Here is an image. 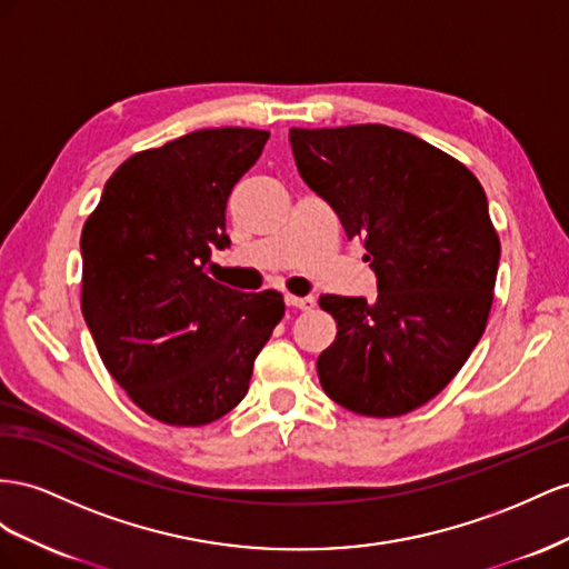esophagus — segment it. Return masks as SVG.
Wrapping results in <instances>:
<instances>
[{"instance_id": "obj_1", "label": "esophagus", "mask_w": 569, "mask_h": 569, "mask_svg": "<svg viewBox=\"0 0 569 569\" xmlns=\"http://www.w3.org/2000/svg\"><path fill=\"white\" fill-rule=\"evenodd\" d=\"M286 302H288L290 307H296V310H300V312L312 310V307L317 305L312 296H305V298H300V296H288V300H286Z\"/></svg>"}]
</instances>
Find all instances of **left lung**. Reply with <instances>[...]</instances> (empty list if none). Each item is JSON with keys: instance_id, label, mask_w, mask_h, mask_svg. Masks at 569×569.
Listing matches in <instances>:
<instances>
[{"instance_id": "1", "label": "left lung", "mask_w": 569, "mask_h": 569, "mask_svg": "<svg viewBox=\"0 0 569 569\" xmlns=\"http://www.w3.org/2000/svg\"><path fill=\"white\" fill-rule=\"evenodd\" d=\"M302 181L360 238L379 296H321L336 340L319 355L327 396L365 417H400L458 375L489 321L500 240L477 176L381 123L290 128Z\"/></svg>"}]
</instances>
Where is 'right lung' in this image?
Returning <instances> with one entry per match:
<instances>
[{
  "mask_svg": "<svg viewBox=\"0 0 569 569\" xmlns=\"http://www.w3.org/2000/svg\"><path fill=\"white\" fill-rule=\"evenodd\" d=\"M269 131L204 128L128 157L80 236V310L109 375L171 427L217 421L246 398L254 357L283 319L276 290L204 273L229 248L226 200Z\"/></svg>",
  "mask_w": 569,
  "mask_h": 569,
  "instance_id": "add662e5",
  "label": "right lung"
}]
</instances>
